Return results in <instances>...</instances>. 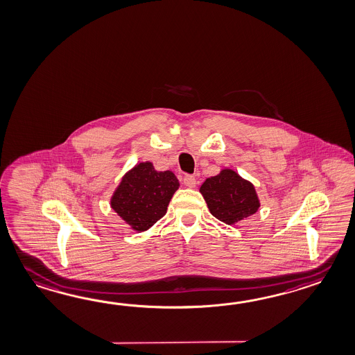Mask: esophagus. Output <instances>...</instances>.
Returning <instances> with one entry per match:
<instances>
[{
    "label": "esophagus",
    "mask_w": 355,
    "mask_h": 355,
    "mask_svg": "<svg viewBox=\"0 0 355 355\" xmlns=\"http://www.w3.org/2000/svg\"><path fill=\"white\" fill-rule=\"evenodd\" d=\"M183 183L189 189H193L196 186V178L193 175H191V174H186L184 178H183Z\"/></svg>",
    "instance_id": "34e87169"
}]
</instances>
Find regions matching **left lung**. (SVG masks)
Returning a JSON list of instances; mask_svg holds the SVG:
<instances>
[{
  "label": "left lung",
  "mask_w": 355,
  "mask_h": 355,
  "mask_svg": "<svg viewBox=\"0 0 355 355\" xmlns=\"http://www.w3.org/2000/svg\"><path fill=\"white\" fill-rule=\"evenodd\" d=\"M200 192L210 213L229 225L251 216L260 207L252 183L232 169H223L218 175L207 178Z\"/></svg>",
  "instance_id": "8db88e82"
}]
</instances>
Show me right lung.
I'll return each instance as SVG.
<instances>
[{"label": "right lung", "instance_id": "add662e5", "mask_svg": "<svg viewBox=\"0 0 355 355\" xmlns=\"http://www.w3.org/2000/svg\"><path fill=\"white\" fill-rule=\"evenodd\" d=\"M178 187L172 172H157L149 162L140 163L122 178L110 205L132 229L144 232L166 215Z\"/></svg>", "mask_w": 355, "mask_h": 355}]
</instances>
